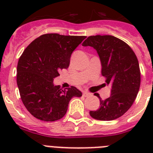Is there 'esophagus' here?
Segmentation results:
<instances>
[{"label": "esophagus", "mask_w": 153, "mask_h": 153, "mask_svg": "<svg viewBox=\"0 0 153 153\" xmlns=\"http://www.w3.org/2000/svg\"><path fill=\"white\" fill-rule=\"evenodd\" d=\"M91 95V93H88V92H83V97H89V96Z\"/></svg>", "instance_id": "1"}]
</instances>
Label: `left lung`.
<instances>
[{
	"instance_id": "8db88e82",
	"label": "left lung",
	"mask_w": 153,
	"mask_h": 153,
	"mask_svg": "<svg viewBox=\"0 0 153 153\" xmlns=\"http://www.w3.org/2000/svg\"><path fill=\"white\" fill-rule=\"evenodd\" d=\"M83 47H93L98 53L102 65V75L106 83L111 86V95L100 100V108L90 111L91 117L97 120H116L132 106L140 86V70L135 53L126 43L111 35L88 36Z\"/></svg>"
}]
</instances>
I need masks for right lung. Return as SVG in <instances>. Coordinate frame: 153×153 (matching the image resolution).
<instances>
[{"label": "right lung", "mask_w": 153, "mask_h": 153, "mask_svg": "<svg viewBox=\"0 0 153 153\" xmlns=\"http://www.w3.org/2000/svg\"><path fill=\"white\" fill-rule=\"evenodd\" d=\"M86 36L43 34L32 41L20 56L17 83L21 100L38 120L53 122L64 117L73 97L82 93L75 86L61 90L53 85L60 71L67 69L73 51Z\"/></svg>", "instance_id": "1"}]
</instances>
